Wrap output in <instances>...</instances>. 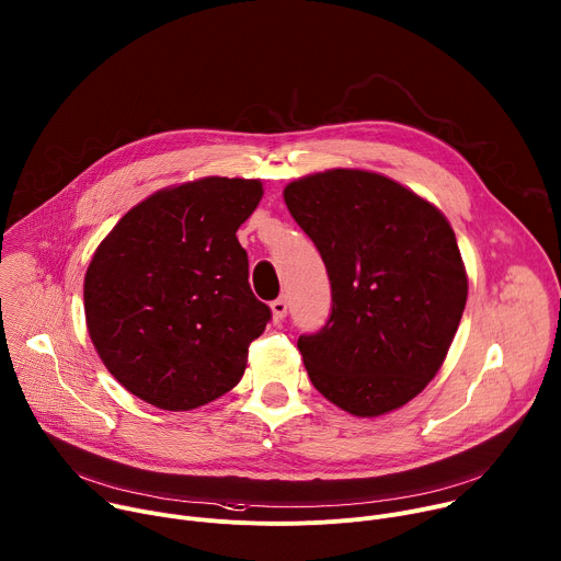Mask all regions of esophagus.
I'll use <instances>...</instances> for the list:
<instances>
[{
    "instance_id": "34e87169",
    "label": "esophagus",
    "mask_w": 561,
    "mask_h": 561,
    "mask_svg": "<svg viewBox=\"0 0 561 561\" xmlns=\"http://www.w3.org/2000/svg\"><path fill=\"white\" fill-rule=\"evenodd\" d=\"M271 310H273V319H275V322H282V319H284V317H286V312H288V304H286V299H284V297L275 299V301L271 304Z\"/></svg>"
}]
</instances>
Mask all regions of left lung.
<instances>
[{"instance_id": "obj_1", "label": "left lung", "mask_w": 561, "mask_h": 561, "mask_svg": "<svg viewBox=\"0 0 561 561\" xmlns=\"http://www.w3.org/2000/svg\"><path fill=\"white\" fill-rule=\"evenodd\" d=\"M284 202L333 288L327 327L297 342L312 386L355 417L402 409L442 368L468 297L446 215L362 169L299 178Z\"/></svg>"}]
</instances>
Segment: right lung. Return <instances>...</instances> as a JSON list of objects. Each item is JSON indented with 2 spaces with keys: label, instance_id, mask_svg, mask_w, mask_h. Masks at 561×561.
<instances>
[{
  "label": "right lung",
  "instance_id": "right-lung-1",
  "mask_svg": "<svg viewBox=\"0 0 561 561\" xmlns=\"http://www.w3.org/2000/svg\"><path fill=\"white\" fill-rule=\"evenodd\" d=\"M260 180L202 178L152 193L102 239L84 277L91 342L108 373L162 411H193L242 379L271 319L237 228Z\"/></svg>",
  "mask_w": 561,
  "mask_h": 561
}]
</instances>
